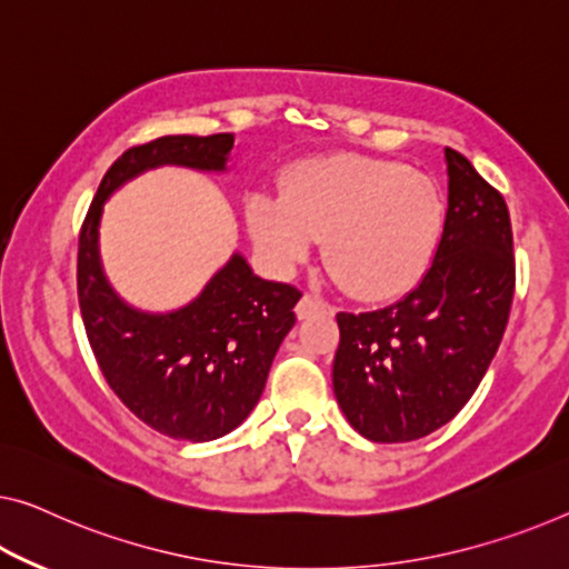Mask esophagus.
Wrapping results in <instances>:
<instances>
[{
	"mask_svg": "<svg viewBox=\"0 0 569 569\" xmlns=\"http://www.w3.org/2000/svg\"><path fill=\"white\" fill-rule=\"evenodd\" d=\"M325 311H329V303H325L313 293H303L301 301L296 303V317L299 319H309L313 313H325Z\"/></svg>",
	"mask_w": 569,
	"mask_h": 569,
	"instance_id": "34e87169",
	"label": "esophagus"
}]
</instances>
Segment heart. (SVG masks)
Masks as SVG:
<instances>
[{"label":"heart","instance_id":"1","mask_svg":"<svg viewBox=\"0 0 569 569\" xmlns=\"http://www.w3.org/2000/svg\"><path fill=\"white\" fill-rule=\"evenodd\" d=\"M244 217L273 266H296L325 237L337 283L380 301L421 278L442 234L445 203L429 176L396 160L339 152L288 168L281 193H252Z\"/></svg>","mask_w":569,"mask_h":569}]
</instances>
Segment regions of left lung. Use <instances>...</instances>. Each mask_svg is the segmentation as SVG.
I'll return each mask as SVG.
<instances>
[{
    "instance_id": "left-lung-1",
    "label": "left lung",
    "mask_w": 569,
    "mask_h": 569,
    "mask_svg": "<svg viewBox=\"0 0 569 569\" xmlns=\"http://www.w3.org/2000/svg\"><path fill=\"white\" fill-rule=\"evenodd\" d=\"M445 158V232L427 276L391 307L337 313L335 396L370 442H413L455 419L511 313L516 260L506 201L462 152L447 148Z\"/></svg>"
}]
</instances>
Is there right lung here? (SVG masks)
I'll use <instances>...</instances> for the list:
<instances>
[{
    "label": "right lung",
    "instance_id": "add662e5",
    "mask_svg": "<svg viewBox=\"0 0 569 569\" xmlns=\"http://www.w3.org/2000/svg\"><path fill=\"white\" fill-rule=\"evenodd\" d=\"M232 146L234 134L219 132L166 134L124 150L101 178L79 234L76 286L101 376L140 421L186 442L224 437L256 409L301 291L262 281L242 256H232L189 307L138 311L101 273L99 219L112 191L148 168L224 171Z\"/></svg>",
    "mask_w": 569,
    "mask_h": 569
}]
</instances>
